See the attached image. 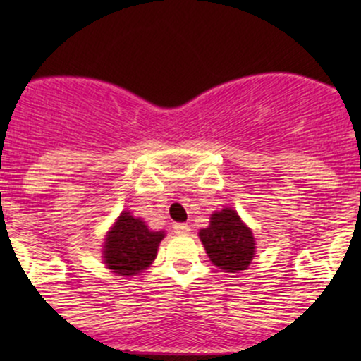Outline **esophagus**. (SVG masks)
I'll return each instance as SVG.
<instances>
[{"instance_id": "obj_1", "label": "esophagus", "mask_w": 361, "mask_h": 361, "mask_svg": "<svg viewBox=\"0 0 361 361\" xmlns=\"http://www.w3.org/2000/svg\"><path fill=\"white\" fill-rule=\"evenodd\" d=\"M174 234H180V235H187L190 232V225L187 224H176L174 225Z\"/></svg>"}]
</instances>
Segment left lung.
<instances>
[{
  "instance_id": "8db88e82",
  "label": "left lung",
  "mask_w": 361,
  "mask_h": 361,
  "mask_svg": "<svg viewBox=\"0 0 361 361\" xmlns=\"http://www.w3.org/2000/svg\"><path fill=\"white\" fill-rule=\"evenodd\" d=\"M207 257L227 272L245 271L255 255L253 234L231 207L211 214V224L199 232Z\"/></svg>"
}]
</instances>
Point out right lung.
Returning a JSON list of instances; mask_svg holds the SVG:
<instances>
[{"instance_id":"obj_1","label":"right lung","mask_w":361,"mask_h":361,"mask_svg":"<svg viewBox=\"0 0 361 361\" xmlns=\"http://www.w3.org/2000/svg\"><path fill=\"white\" fill-rule=\"evenodd\" d=\"M164 232H154L140 218L122 213L104 245V264L120 276H134L157 257Z\"/></svg>"}]
</instances>
